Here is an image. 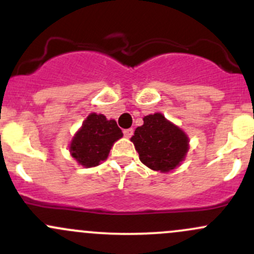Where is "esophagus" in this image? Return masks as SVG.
<instances>
[{
    "label": "esophagus",
    "instance_id": "obj_1",
    "mask_svg": "<svg viewBox=\"0 0 254 254\" xmlns=\"http://www.w3.org/2000/svg\"><path fill=\"white\" fill-rule=\"evenodd\" d=\"M132 134H134V130H132V129H127V130H124L125 137H131Z\"/></svg>",
    "mask_w": 254,
    "mask_h": 254
}]
</instances>
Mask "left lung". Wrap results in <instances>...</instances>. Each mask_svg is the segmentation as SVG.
I'll return each instance as SVG.
<instances>
[{
    "mask_svg": "<svg viewBox=\"0 0 254 254\" xmlns=\"http://www.w3.org/2000/svg\"><path fill=\"white\" fill-rule=\"evenodd\" d=\"M130 140L143 165L161 173L179 167L189 150L188 135L162 113L146 115Z\"/></svg>",
    "mask_w": 254,
    "mask_h": 254,
    "instance_id": "1",
    "label": "left lung"
}]
</instances>
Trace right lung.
<instances>
[{
	"label": "right lung",
	"instance_id": "add662e5",
	"mask_svg": "<svg viewBox=\"0 0 254 254\" xmlns=\"http://www.w3.org/2000/svg\"><path fill=\"white\" fill-rule=\"evenodd\" d=\"M122 137V130L114 119L91 113L68 145L70 155L83 167H96L108 158L114 142Z\"/></svg>",
	"mask_w": 254,
	"mask_h": 254
}]
</instances>
